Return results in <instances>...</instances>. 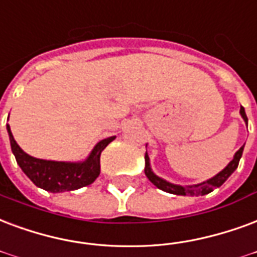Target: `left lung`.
Masks as SVG:
<instances>
[{"label":"left lung","mask_w":257,"mask_h":257,"mask_svg":"<svg viewBox=\"0 0 257 257\" xmlns=\"http://www.w3.org/2000/svg\"><path fill=\"white\" fill-rule=\"evenodd\" d=\"M240 114L241 117L244 118L245 123H246V126H248V117H246V114H245L244 107H241L240 109ZM242 151H244V146L234 154V157L233 159L230 161L229 165L219 172L216 176H214L210 180H207L204 182H200V184H197V185H177V184H172V182L166 181V180H163L161 177H158L155 173L151 170V166H150V158H148V154L146 153V167H144V173H146V176L150 181L153 182L154 185L159 189H162V191L167 192V193H173V195H181V196H203V195H207V193H210L212 192L215 188H219L223 182L229 178L234 170L238 167V162H240V158L242 157Z\"/></svg>","instance_id":"8db88e82"}]
</instances>
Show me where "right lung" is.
I'll return each mask as SVG.
<instances>
[{"mask_svg": "<svg viewBox=\"0 0 257 257\" xmlns=\"http://www.w3.org/2000/svg\"><path fill=\"white\" fill-rule=\"evenodd\" d=\"M7 129L17 165L37 187L51 193L75 191L92 184L100 173V154L115 139L111 136L100 140L83 162H57L38 159L24 153L13 139L9 125Z\"/></svg>", "mask_w": 257, "mask_h": 257, "instance_id": "add662e5", "label": "right lung"}]
</instances>
